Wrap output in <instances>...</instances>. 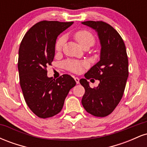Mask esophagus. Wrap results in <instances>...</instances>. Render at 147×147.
Segmentation results:
<instances>
[{"mask_svg":"<svg viewBox=\"0 0 147 147\" xmlns=\"http://www.w3.org/2000/svg\"><path fill=\"white\" fill-rule=\"evenodd\" d=\"M75 82H76V83H77V84H79V79L78 78V77H75Z\"/></svg>","mask_w":147,"mask_h":147,"instance_id":"34e87169","label":"esophagus"}]
</instances>
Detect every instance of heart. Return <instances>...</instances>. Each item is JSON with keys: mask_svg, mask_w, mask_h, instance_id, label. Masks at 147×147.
Returning <instances> with one entry per match:
<instances>
[{"mask_svg": "<svg viewBox=\"0 0 147 147\" xmlns=\"http://www.w3.org/2000/svg\"><path fill=\"white\" fill-rule=\"evenodd\" d=\"M76 41L78 42L82 48L85 46H92L95 43V38L92 33L87 30H79L74 34ZM65 41V37L61 36L57 40L55 44V49L57 51H59L61 50L62 47ZM84 63L82 62L77 61H68L65 63H64V66L66 69L70 70V71L78 73L80 72L82 70Z\"/></svg>", "mask_w": 147, "mask_h": 147, "instance_id": "b5f03b06", "label": "heart"}]
</instances>
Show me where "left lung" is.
I'll use <instances>...</instances> for the list:
<instances>
[{
	"mask_svg": "<svg viewBox=\"0 0 147 147\" xmlns=\"http://www.w3.org/2000/svg\"><path fill=\"white\" fill-rule=\"evenodd\" d=\"M82 24L95 30L101 45L100 60L84 75L79 82L85 88L82 104L96 117L111 114L122 99L129 77V61L125 44L119 33L103 21H88ZM98 79V86L92 89L87 79Z\"/></svg>",
	"mask_w": 147,
	"mask_h": 147,
	"instance_id": "8db88e82",
	"label": "left lung"
}]
</instances>
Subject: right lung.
<instances>
[{"label":"right lung","instance_id":"right-lung-1","mask_svg":"<svg viewBox=\"0 0 147 147\" xmlns=\"http://www.w3.org/2000/svg\"><path fill=\"white\" fill-rule=\"evenodd\" d=\"M73 22L43 21L25 34L18 50L20 85L30 110L38 117L55 116L61 111L69 91L76 85L71 76L55 79L47 75L55 53L57 36Z\"/></svg>","mask_w":147,"mask_h":147}]
</instances>
